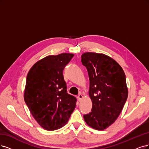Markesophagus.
Masks as SVG:
<instances>
[{
	"label": "esophagus",
	"instance_id": "34e87169",
	"mask_svg": "<svg viewBox=\"0 0 149 149\" xmlns=\"http://www.w3.org/2000/svg\"><path fill=\"white\" fill-rule=\"evenodd\" d=\"M77 98H78V100H79V101H80L82 100V98H83V96H82L81 94H80V95H78Z\"/></svg>",
	"mask_w": 149,
	"mask_h": 149
}]
</instances>
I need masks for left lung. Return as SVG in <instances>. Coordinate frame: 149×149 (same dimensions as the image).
I'll use <instances>...</instances> for the list:
<instances>
[{"mask_svg": "<svg viewBox=\"0 0 149 149\" xmlns=\"http://www.w3.org/2000/svg\"><path fill=\"white\" fill-rule=\"evenodd\" d=\"M81 57L88 74L93 103L91 112L84 118L90 127L102 131L115 122L127 100L126 76L118 63L106 54L87 52Z\"/></svg>", "mask_w": 149, "mask_h": 149, "instance_id": "8db88e82", "label": "left lung"}]
</instances>
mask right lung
Masks as SVG:
<instances>
[{
    "label": "right lung",
    "instance_id": "right-lung-1",
    "mask_svg": "<svg viewBox=\"0 0 149 149\" xmlns=\"http://www.w3.org/2000/svg\"><path fill=\"white\" fill-rule=\"evenodd\" d=\"M74 56L65 53L48 56L34 64L27 74L24 101L37 123L46 130L62 128L76 106L77 99L67 93L63 74Z\"/></svg>",
    "mask_w": 149,
    "mask_h": 149
}]
</instances>
